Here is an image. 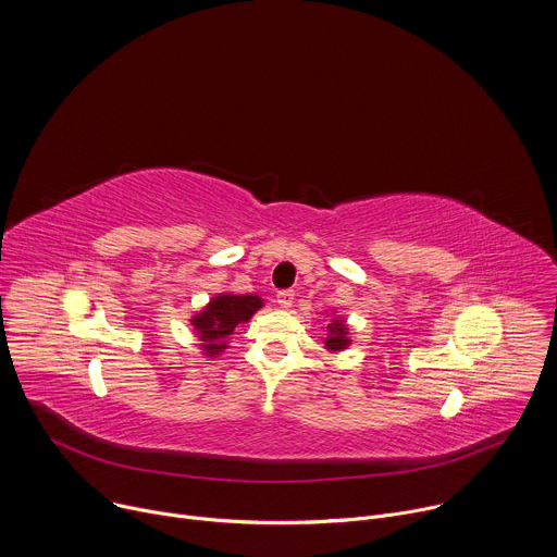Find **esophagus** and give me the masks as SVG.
Returning <instances> with one entry per match:
<instances>
[{
	"instance_id": "esophagus-1",
	"label": "esophagus",
	"mask_w": 557,
	"mask_h": 557,
	"mask_svg": "<svg viewBox=\"0 0 557 557\" xmlns=\"http://www.w3.org/2000/svg\"><path fill=\"white\" fill-rule=\"evenodd\" d=\"M293 299H295V293H293V290H280V293H277V306H280V308H290V306H293Z\"/></svg>"
}]
</instances>
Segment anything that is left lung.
<instances>
[{
	"mask_svg": "<svg viewBox=\"0 0 557 557\" xmlns=\"http://www.w3.org/2000/svg\"><path fill=\"white\" fill-rule=\"evenodd\" d=\"M350 344L348 339V326L342 320H335L333 324H329V337H326V348L329 350H344Z\"/></svg>",
	"mask_w": 557,
	"mask_h": 557,
	"instance_id": "1",
	"label": "left lung"
}]
</instances>
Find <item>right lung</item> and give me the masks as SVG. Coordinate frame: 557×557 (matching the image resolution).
Here are the masks:
<instances>
[{
    "label": "right lung",
    "instance_id": "obj_1",
    "mask_svg": "<svg viewBox=\"0 0 557 557\" xmlns=\"http://www.w3.org/2000/svg\"><path fill=\"white\" fill-rule=\"evenodd\" d=\"M262 308V299L258 295H218L213 297L202 312H198L191 326L196 329L198 339L202 342V350L207 357H215L226 348L228 335H233L235 326L249 322L253 312Z\"/></svg>",
    "mask_w": 557,
    "mask_h": 557
}]
</instances>
